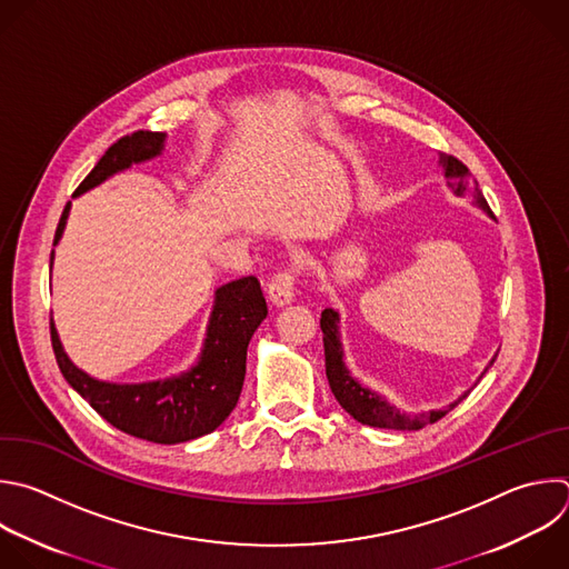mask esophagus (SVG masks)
Wrapping results in <instances>:
<instances>
[{"label":"esophagus","instance_id":"obj_1","mask_svg":"<svg viewBox=\"0 0 569 569\" xmlns=\"http://www.w3.org/2000/svg\"><path fill=\"white\" fill-rule=\"evenodd\" d=\"M295 283H297V277H295V270L286 268V270H279L270 283H268V297L274 306H286L292 301L295 297Z\"/></svg>","mask_w":569,"mask_h":569}]
</instances>
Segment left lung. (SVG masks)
<instances>
[{
	"instance_id": "obj_1",
	"label": "left lung",
	"mask_w": 569,
	"mask_h": 569,
	"mask_svg": "<svg viewBox=\"0 0 569 569\" xmlns=\"http://www.w3.org/2000/svg\"><path fill=\"white\" fill-rule=\"evenodd\" d=\"M440 162L445 167V176L449 180V184L456 189L460 197L465 194H473L476 203L493 217V212L489 210L487 201L482 199V192L478 182L469 176V169L465 162H460L456 156H440ZM321 332H323V352H326V377L332 396L337 398V402L341 405V409L346 413H350L357 422L368 425V427H377V429H396V431H418L427 425H433L438 420H442L449 411H453L465 398H458L453 405H449L442 411H429V413H405L398 407L389 405L382 396H377L375 391L361 387L355 377H350L346 363H343V350H341V341H339V315L332 308H326L321 312ZM496 361V357L491 359V363ZM489 363V366H491ZM487 366V368H489ZM485 368V372H487ZM482 372V375H485Z\"/></svg>"
}]
</instances>
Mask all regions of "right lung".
Segmentation results:
<instances>
[{
	"instance_id": "obj_1",
	"label": "right lung",
	"mask_w": 569,
	"mask_h": 569,
	"mask_svg": "<svg viewBox=\"0 0 569 569\" xmlns=\"http://www.w3.org/2000/svg\"><path fill=\"white\" fill-rule=\"evenodd\" d=\"M164 133L133 131L116 140L89 176L78 184L76 197L100 184L133 162L149 160L162 151ZM71 203H67L56 241H60ZM53 263V252H51ZM268 306L257 277L230 281L217 290L199 363L178 377L144 385H111L82 372L67 357L51 321V343L64 380L116 429L156 445H176L212 433L239 402L248 343L266 319Z\"/></svg>"
}]
</instances>
